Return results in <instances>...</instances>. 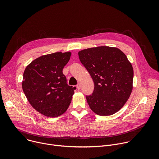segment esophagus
Segmentation results:
<instances>
[{
    "instance_id": "34e87169",
    "label": "esophagus",
    "mask_w": 159,
    "mask_h": 159,
    "mask_svg": "<svg viewBox=\"0 0 159 159\" xmlns=\"http://www.w3.org/2000/svg\"><path fill=\"white\" fill-rule=\"evenodd\" d=\"M77 88L79 90V89H80V88H81V86H80V84H78L77 85Z\"/></svg>"
}]
</instances>
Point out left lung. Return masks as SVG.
<instances>
[{"instance_id":"obj_1","label":"left lung","mask_w":159,"mask_h":159,"mask_svg":"<svg viewBox=\"0 0 159 159\" xmlns=\"http://www.w3.org/2000/svg\"><path fill=\"white\" fill-rule=\"evenodd\" d=\"M78 54L94 84L93 94L86 96L90 108L100 116L115 114L125 105L132 91L131 63L117 48H90Z\"/></svg>"}]
</instances>
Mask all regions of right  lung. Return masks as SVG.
<instances>
[{
	"instance_id": "add662e5",
	"label": "right lung",
	"mask_w": 159,
	"mask_h": 159,
	"mask_svg": "<svg viewBox=\"0 0 159 159\" xmlns=\"http://www.w3.org/2000/svg\"><path fill=\"white\" fill-rule=\"evenodd\" d=\"M70 55V52L43 55L29 64L24 72V93L34 109L44 116H60L71 102L76 87L66 84L62 72Z\"/></svg>"
}]
</instances>
